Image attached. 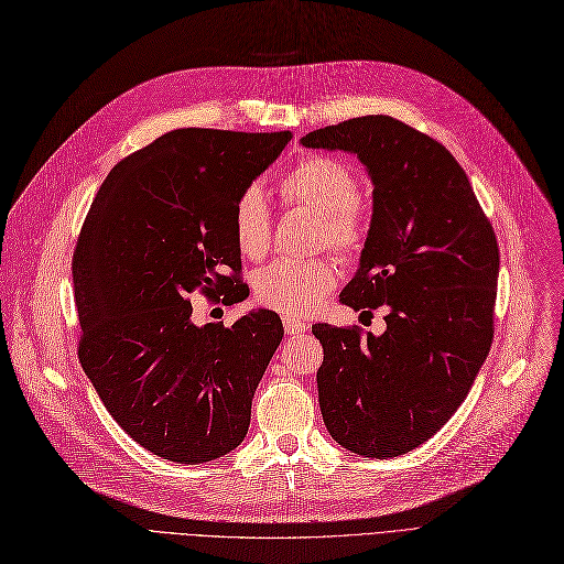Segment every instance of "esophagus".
<instances>
[{
  "mask_svg": "<svg viewBox=\"0 0 564 564\" xmlns=\"http://www.w3.org/2000/svg\"><path fill=\"white\" fill-rule=\"evenodd\" d=\"M283 327L290 337L295 335H302V332H306V323L302 318H295V316H283Z\"/></svg>",
  "mask_w": 564,
  "mask_h": 564,
  "instance_id": "34e87169",
  "label": "esophagus"
}]
</instances>
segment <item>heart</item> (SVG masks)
<instances>
[{
    "label": "heart",
    "instance_id": "heart-1",
    "mask_svg": "<svg viewBox=\"0 0 564 564\" xmlns=\"http://www.w3.org/2000/svg\"><path fill=\"white\" fill-rule=\"evenodd\" d=\"M279 195L288 206L318 214L316 241L341 258L362 253L369 239V208L360 195L356 172L337 158L306 155L279 181ZM232 235L241 256L262 260L274 235L271 208L258 187H246L232 206ZM339 271L329 258H281L262 267L256 281V300L285 316H304L318 308L335 290Z\"/></svg>",
    "mask_w": 564,
    "mask_h": 564
}]
</instances>
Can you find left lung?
Instances as JSON below:
<instances>
[{"label": "left lung", "instance_id": "8db88e82", "mask_svg": "<svg viewBox=\"0 0 564 564\" xmlns=\"http://www.w3.org/2000/svg\"><path fill=\"white\" fill-rule=\"evenodd\" d=\"M302 143L356 153L373 183L369 239L339 302L371 316L383 306L388 329H311L332 440L386 460L440 432L471 390L495 335L497 237L463 166L398 118H350Z\"/></svg>", "mask_w": 564, "mask_h": 564}]
</instances>
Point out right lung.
Wrapping results in <instances>:
<instances>
[{
    "label": "right lung",
    "mask_w": 564,
    "mask_h": 564,
    "mask_svg": "<svg viewBox=\"0 0 564 564\" xmlns=\"http://www.w3.org/2000/svg\"><path fill=\"white\" fill-rule=\"evenodd\" d=\"M293 139L181 128L120 160L72 258L78 360L111 419L164 460L237 448L283 339L274 311L197 327L191 295L243 300L232 206Z\"/></svg>",
    "instance_id": "1"
}]
</instances>
